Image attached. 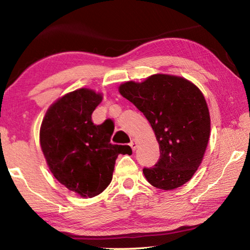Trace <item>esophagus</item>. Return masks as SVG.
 <instances>
[{"instance_id": "1", "label": "esophagus", "mask_w": 250, "mask_h": 250, "mask_svg": "<svg viewBox=\"0 0 250 250\" xmlns=\"http://www.w3.org/2000/svg\"><path fill=\"white\" fill-rule=\"evenodd\" d=\"M130 146H131V149H132L133 151H134L135 149H137V146H138V142H137V140H134V139H133V140L130 142Z\"/></svg>"}]
</instances>
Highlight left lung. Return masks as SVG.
Instances as JSON below:
<instances>
[{"mask_svg": "<svg viewBox=\"0 0 250 250\" xmlns=\"http://www.w3.org/2000/svg\"><path fill=\"white\" fill-rule=\"evenodd\" d=\"M119 92L143 112L159 142L158 163L143 168L147 182L166 191L188 182L202 163L210 132L202 91L183 77L156 74L142 83H122Z\"/></svg>", "mask_w": 250, "mask_h": 250, "instance_id": "1", "label": "left lung"}]
</instances>
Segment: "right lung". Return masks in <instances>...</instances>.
Instances as JSON below:
<instances>
[{"mask_svg":"<svg viewBox=\"0 0 250 250\" xmlns=\"http://www.w3.org/2000/svg\"><path fill=\"white\" fill-rule=\"evenodd\" d=\"M101 101L103 95L88 88L66 94L48 108L40 131L50 172L69 191L86 198L107 188L118 155L132 153L129 146L110 143L113 131L104 124L92 122Z\"/></svg>","mask_w":250,"mask_h":250,"instance_id":"add662e5","label":"right lung"}]
</instances>
